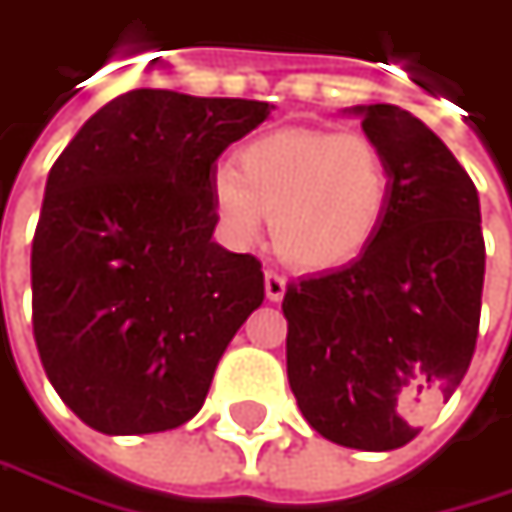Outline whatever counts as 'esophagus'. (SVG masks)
Segmentation results:
<instances>
[{
  "instance_id": "esophagus-1",
  "label": "esophagus",
  "mask_w": 512,
  "mask_h": 512,
  "mask_svg": "<svg viewBox=\"0 0 512 512\" xmlns=\"http://www.w3.org/2000/svg\"><path fill=\"white\" fill-rule=\"evenodd\" d=\"M263 287H266V299H269V302H281L284 293H287V278H284L281 272H275V269H266Z\"/></svg>"
}]
</instances>
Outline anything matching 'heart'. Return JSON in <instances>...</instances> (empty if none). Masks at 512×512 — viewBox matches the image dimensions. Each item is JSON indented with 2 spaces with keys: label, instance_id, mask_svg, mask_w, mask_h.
Returning a JSON list of instances; mask_svg holds the SVG:
<instances>
[{
  "label": "heart",
  "instance_id": "b5f03b06",
  "mask_svg": "<svg viewBox=\"0 0 512 512\" xmlns=\"http://www.w3.org/2000/svg\"><path fill=\"white\" fill-rule=\"evenodd\" d=\"M393 202V169L366 134L281 128L240 149L237 169L210 178L222 231L255 243L266 216L278 252L304 269H334L360 257L381 234Z\"/></svg>",
  "mask_w": 512,
  "mask_h": 512
}]
</instances>
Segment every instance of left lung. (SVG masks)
Listing matches in <instances>:
<instances>
[{"label":"left lung","instance_id":"1","mask_svg":"<svg viewBox=\"0 0 512 512\" xmlns=\"http://www.w3.org/2000/svg\"><path fill=\"white\" fill-rule=\"evenodd\" d=\"M351 114L390 161L393 202L357 260L287 287V378L316 434L393 451L472 363L487 249L478 190L422 119L395 105Z\"/></svg>","mask_w":512,"mask_h":512}]
</instances>
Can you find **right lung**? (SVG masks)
Returning a JSON list of instances; mask_svg holds the SVG:
<instances>
[{"label": "right lung", "instance_id": "right-lung-1", "mask_svg": "<svg viewBox=\"0 0 512 512\" xmlns=\"http://www.w3.org/2000/svg\"><path fill=\"white\" fill-rule=\"evenodd\" d=\"M269 102L128 90L49 169L31 243L34 343L52 387L102 434L190 422L263 302L255 255L213 243L216 158Z\"/></svg>", "mask_w": 512, "mask_h": 512}]
</instances>
